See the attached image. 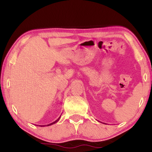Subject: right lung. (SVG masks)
<instances>
[{
  "label": "right lung",
  "instance_id": "right-lung-1",
  "mask_svg": "<svg viewBox=\"0 0 152 152\" xmlns=\"http://www.w3.org/2000/svg\"><path fill=\"white\" fill-rule=\"evenodd\" d=\"M60 117H61V116H60ZM60 117L58 118V119L57 120H55V122H52V123H50V124H48L47 126H50V125H52V124H55V123H56V122H57L58 121H59V120L60 119Z\"/></svg>",
  "mask_w": 152,
  "mask_h": 152
}]
</instances>
